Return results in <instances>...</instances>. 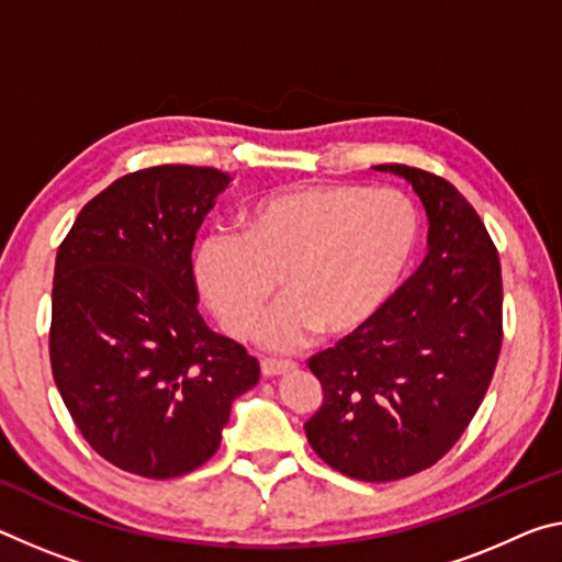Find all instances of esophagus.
Here are the masks:
<instances>
[{"label":"esophagus","mask_w":562,"mask_h":562,"mask_svg":"<svg viewBox=\"0 0 562 562\" xmlns=\"http://www.w3.org/2000/svg\"><path fill=\"white\" fill-rule=\"evenodd\" d=\"M260 370H262L265 378H274V375H282V372H288V370H295V362L265 358V360L260 362Z\"/></svg>","instance_id":"34e87169"}]
</instances>
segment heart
I'll return each instance as SVG.
<instances>
[{
  "mask_svg": "<svg viewBox=\"0 0 562 562\" xmlns=\"http://www.w3.org/2000/svg\"><path fill=\"white\" fill-rule=\"evenodd\" d=\"M243 235L194 247L192 272L220 325L247 337L274 290L284 297L257 329L272 350L305 345L317 329L345 337L395 295L420 239V212L397 190L295 184L262 194L239 215Z\"/></svg>",
  "mask_w": 562,
  "mask_h": 562,
  "instance_id": "1",
  "label": "heart"
}]
</instances>
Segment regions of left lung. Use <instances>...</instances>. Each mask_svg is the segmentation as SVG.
I'll use <instances>...</instances> for the list:
<instances>
[{
	"mask_svg": "<svg viewBox=\"0 0 562 562\" xmlns=\"http://www.w3.org/2000/svg\"><path fill=\"white\" fill-rule=\"evenodd\" d=\"M375 169L423 200L427 255L368 325L307 360L323 405L305 435L333 470L390 483L432 468L475 417L503 345V278L483 220L448 180Z\"/></svg>",
	"mask_w": 562,
	"mask_h": 562,
	"instance_id": "8db88e82",
	"label": "left lung"
}]
</instances>
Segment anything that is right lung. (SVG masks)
Wrapping results in <instances>:
<instances>
[{"instance_id": "1", "label": "right lung", "mask_w": 562, "mask_h": 562, "mask_svg": "<svg viewBox=\"0 0 562 562\" xmlns=\"http://www.w3.org/2000/svg\"><path fill=\"white\" fill-rule=\"evenodd\" d=\"M227 184L215 167L130 172L85 204L57 249L52 375L82 438L124 473L198 470L260 380V362L198 313L192 245Z\"/></svg>"}]
</instances>
